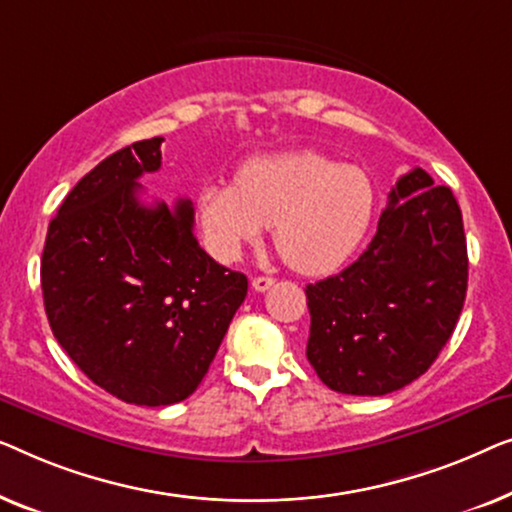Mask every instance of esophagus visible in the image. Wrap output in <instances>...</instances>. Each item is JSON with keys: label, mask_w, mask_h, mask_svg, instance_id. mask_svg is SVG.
I'll return each mask as SVG.
<instances>
[{"label": "esophagus", "mask_w": 512, "mask_h": 512, "mask_svg": "<svg viewBox=\"0 0 512 512\" xmlns=\"http://www.w3.org/2000/svg\"><path fill=\"white\" fill-rule=\"evenodd\" d=\"M273 283H276V280L269 278V276H257V278H253V290L255 292H266V290H271Z\"/></svg>", "instance_id": "esophagus-1"}]
</instances>
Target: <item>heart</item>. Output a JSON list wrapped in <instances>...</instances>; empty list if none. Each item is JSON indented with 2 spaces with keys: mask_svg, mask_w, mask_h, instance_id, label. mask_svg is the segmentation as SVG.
I'll list each match as a JSON object with an SVG mask.
<instances>
[{
  "mask_svg": "<svg viewBox=\"0 0 512 512\" xmlns=\"http://www.w3.org/2000/svg\"><path fill=\"white\" fill-rule=\"evenodd\" d=\"M376 187L364 169L313 150L257 157L229 183L199 194L206 246L222 262L239 259L266 227L285 262L306 276L341 266L369 232Z\"/></svg>",
  "mask_w": 512,
  "mask_h": 512,
  "instance_id": "obj_1",
  "label": "heart"
}]
</instances>
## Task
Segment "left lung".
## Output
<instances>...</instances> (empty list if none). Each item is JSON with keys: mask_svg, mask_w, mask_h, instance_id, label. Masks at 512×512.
Segmentation results:
<instances>
[{"mask_svg": "<svg viewBox=\"0 0 512 512\" xmlns=\"http://www.w3.org/2000/svg\"><path fill=\"white\" fill-rule=\"evenodd\" d=\"M469 283L462 211L450 187L401 176L369 248L306 287V357L329 390L383 397L420 378L455 331Z\"/></svg>", "mask_w": 512, "mask_h": 512, "instance_id": "left-lung-1", "label": "left lung"}]
</instances>
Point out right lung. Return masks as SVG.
<instances>
[{"label":"right lung","mask_w":512,"mask_h":512,"mask_svg":"<svg viewBox=\"0 0 512 512\" xmlns=\"http://www.w3.org/2000/svg\"><path fill=\"white\" fill-rule=\"evenodd\" d=\"M162 141H136L83 176L41 257L57 343L92 383L136 406L190 397L248 294V278L194 239L190 199H139V178L162 167Z\"/></svg>","instance_id":"1"}]
</instances>
